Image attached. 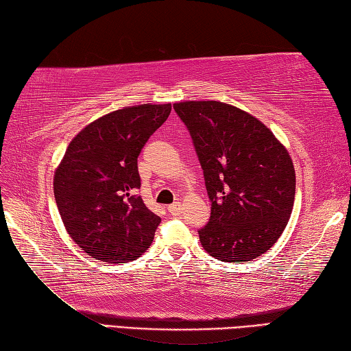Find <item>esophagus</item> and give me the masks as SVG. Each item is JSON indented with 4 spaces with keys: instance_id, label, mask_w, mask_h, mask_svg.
<instances>
[{
    "instance_id": "obj_1",
    "label": "esophagus",
    "mask_w": 351,
    "mask_h": 351,
    "mask_svg": "<svg viewBox=\"0 0 351 351\" xmlns=\"http://www.w3.org/2000/svg\"><path fill=\"white\" fill-rule=\"evenodd\" d=\"M167 210L171 215H180L182 213V205L180 202H175L173 205H170Z\"/></svg>"
}]
</instances>
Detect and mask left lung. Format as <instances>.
I'll use <instances>...</instances> for the list:
<instances>
[{
	"label": "left lung",
	"mask_w": 351,
	"mask_h": 351,
	"mask_svg": "<svg viewBox=\"0 0 351 351\" xmlns=\"http://www.w3.org/2000/svg\"><path fill=\"white\" fill-rule=\"evenodd\" d=\"M204 169L211 217L199 230L208 255L247 263L279 240L295 196L293 160L270 128L220 101L173 104Z\"/></svg>",
	"instance_id": "8db88e82"
}]
</instances>
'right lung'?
<instances>
[{
    "mask_svg": "<svg viewBox=\"0 0 351 351\" xmlns=\"http://www.w3.org/2000/svg\"><path fill=\"white\" fill-rule=\"evenodd\" d=\"M171 104H141L86 125L54 171V197L75 244L92 258L125 264L152 244L161 219L134 195L137 158L166 122Z\"/></svg>",
    "mask_w": 351,
    "mask_h": 351,
    "instance_id": "1",
    "label": "right lung"
}]
</instances>
